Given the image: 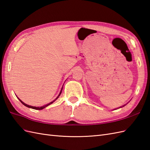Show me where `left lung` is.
I'll list each match as a JSON object with an SVG mask.
<instances>
[{
	"instance_id": "obj_1",
	"label": "left lung",
	"mask_w": 150,
	"mask_h": 150,
	"mask_svg": "<svg viewBox=\"0 0 150 150\" xmlns=\"http://www.w3.org/2000/svg\"><path fill=\"white\" fill-rule=\"evenodd\" d=\"M126 105H127V104H126ZM126 105H123L122 106H120V108H122V107H124V106H125ZM116 110H117V109H116Z\"/></svg>"
}]
</instances>
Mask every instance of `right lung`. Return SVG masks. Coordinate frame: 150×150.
<instances>
[{"instance_id": "right-lung-1", "label": "right lung", "mask_w": 150, "mask_h": 150, "mask_svg": "<svg viewBox=\"0 0 150 150\" xmlns=\"http://www.w3.org/2000/svg\"><path fill=\"white\" fill-rule=\"evenodd\" d=\"M63 87H62V88H61V91H60V93H59V94H58V96H57L56 97V98L54 99V100H53L52 102H51V103H48V104H47V105H44V106H40V107H38V106H30V105H27V104H25V103H24V102H23L21 100H20V99H19L18 98V99L19 100H20V101H21V103H22L23 105H25V106H26V107H28V108H32V109H35V110H42V109H44V108H46V107L47 106H48L49 105H51L52 103H53L54 102L56 99L59 98V96L61 95V92H62V89H63Z\"/></svg>"}]
</instances>
